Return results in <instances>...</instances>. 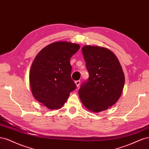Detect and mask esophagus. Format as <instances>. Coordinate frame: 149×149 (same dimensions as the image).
Segmentation results:
<instances>
[{
    "instance_id": "esophagus-1",
    "label": "esophagus",
    "mask_w": 149,
    "mask_h": 149,
    "mask_svg": "<svg viewBox=\"0 0 149 149\" xmlns=\"http://www.w3.org/2000/svg\"><path fill=\"white\" fill-rule=\"evenodd\" d=\"M80 81L79 80H78V81H75V84L76 85V86L77 87H79V84H80Z\"/></svg>"
}]
</instances>
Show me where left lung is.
Here are the masks:
<instances>
[{"mask_svg":"<svg viewBox=\"0 0 149 149\" xmlns=\"http://www.w3.org/2000/svg\"><path fill=\"white\" fill-rule=\"evenodd\" d=\"M82 53L89 76L79 89L80 100L93 112L106 110L118 101L123 93V68L114 53L106 48L86 45Z\"/></svg>","mask_w":149,"mask_h":149,"instance_id":"obj_1","label":"left lung"}]
</instances>
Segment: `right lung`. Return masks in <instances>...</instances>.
Instances as JSON below:
<instances>
[{
  "mask_svg": "<svg viewBox=\"0 0 149 149\" xmlns=\"http://www.w3.org/2000/svg\"><path fill=\"white\" fill-rule=\"evenodd\" d=\"M79 48L76 43L57 42L43 48L35 58L30 71L31 93L49 109H60L76 88L71 77L70 58Z\"/></svg>",
  "mask_w": 149,
  "mask_h": 149,
  "instance_id": "add662e5",
  "label": "right lung"
}]
</instances>
